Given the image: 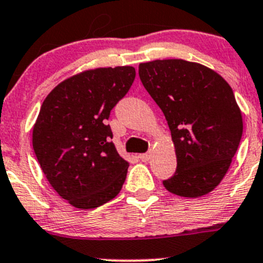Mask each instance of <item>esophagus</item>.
<instances>
[{"instance_id": "esophagus-1", "label": "esophagus", "mask_w": 263, "mask_h": 263, "mask_svg": "<svg viewBox=\"0 0 263 263\" xmlns=\"http://www.w3.org/2000/svg\"><path fill=\"white\" fill-rule=\"evenodd\" d=\"M138 157H140V160L143 161V162H147V161H149V158H151V152H147V154H141Z\"/></svg>"}]
</instances>
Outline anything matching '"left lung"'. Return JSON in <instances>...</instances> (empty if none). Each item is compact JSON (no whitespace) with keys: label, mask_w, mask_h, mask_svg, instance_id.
Segmentation results:
<instances>
[{"label":"left lung","mask_w":263,"mask_h":263,"mask_svg":"<svg viewBox=\"0 0 263 263\" xmlns=\"http://www.w3.org/2000/svg\"><path fill=\"white\" fill-rule=\"evenodd\" d=\"M138 74L162 109L177 156L163 186L182 197L207 195L226 175L243 131L232 88L215 71L184 60L141 63Z\"/></svg>","instance_id":"8db88e82"}]
</instances>
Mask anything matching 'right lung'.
Listing matches in <instances>:
<instances>
[{
    "label": "right lung",
    "mask_w": 263,
    "mask_h": 263,
    "mask_svg": "<svg viewBox=\"0 0 263 263\" xmlns=\"http://www.w3.org/2000/svg\"><path fill=\"white\" fill-rule=\"evenodd\" d=\"M135 76L131 66L81 72L43 101L33 126L34 155L54 191L77 209L102 206L122 189L128 162L106 122Z\"/></svg>",
    "instance_id": "add662e5"
}]
</instances>
